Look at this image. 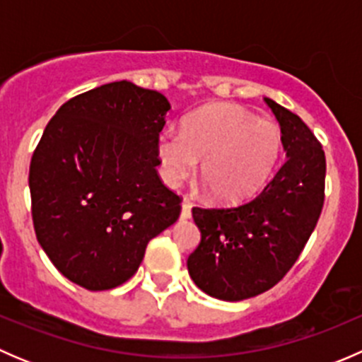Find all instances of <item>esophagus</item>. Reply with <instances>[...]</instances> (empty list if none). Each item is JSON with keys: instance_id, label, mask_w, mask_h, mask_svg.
Instances as JSON below:
<instances>
[{"instance_id": "esophagus-1", "label": "esophagus", "mask_w": 362, "mask_h": 362, "mask_svg": "<svg viewBox=\"0 0 362 362\" xmlns=\"http://www.w3.org/2000/svg\"><path fill=\"white\" fill-rule=\"evenodd\" d=\"M191 203L187 202V199H184V202H182V211H180V217L182 218H189L191 217Z\"/></svg>"}]
</instances>
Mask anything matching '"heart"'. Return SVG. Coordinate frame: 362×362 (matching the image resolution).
Segmentation results:
<instances>
[{
    "label": "heart",
    "instance_id": "1",
    "mask_svg": "<svg viewBox=\"0 0 362 362\" xmlns=\"http://www.w3.org/2000/svg\"><path fill=\"white\" fill-rule=\"evenodd\" d=\"M282 151V131L235 105H215L187 117L182 134L164 133L158 158L164 180L178 185L202 161V177L214 198L240 203L257 194Z\"/></svg>",
    "mask_w": 362,
    "mask_h": 362
}]
</instances>
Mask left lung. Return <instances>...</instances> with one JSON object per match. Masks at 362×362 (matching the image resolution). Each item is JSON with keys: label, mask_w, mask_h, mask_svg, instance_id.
<instances>
[{"label": "left lung", "mask_w": 362, "mask_h": 362, "mask_svg": "<svg viewBox=\"0 0 362 362\" xmlns=\"http://www.w3.org/2000/svg\"><path fill=\"white\" fill-rule=\"evenodd\" d=\"M287 159L255 198L236 206H194L202 242L189 255L196 286L211 298L242 301L266 293L305 249L324 206L326 156L308 126L269 98Z\"/></svg>", "instance_id": "8db88e82"}]
</instances>
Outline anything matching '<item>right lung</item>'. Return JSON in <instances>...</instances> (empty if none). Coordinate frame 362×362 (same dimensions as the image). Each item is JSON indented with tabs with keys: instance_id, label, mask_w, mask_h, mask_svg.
I'll use <instances>...</instances> for the list:
<instances>
[{
	"instance_id": "1",
	"label": "right lung",
	"mask_w": 362,
	"mask_h": 362,
	"mask_svg": "<svg viewBox=\"0 0 362 362\" xmlns=\"http://www.w3.org/2000/svg\"><path fill=\"white\" fill-rule=\"evenodd\" d=\"M170 103L127 80L68 100L29 166L36 238L76 286L107 291L136 273L147 243L180 215L163 184L158 140Z\"/></svg>"
}]
</instances>
